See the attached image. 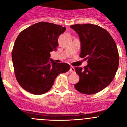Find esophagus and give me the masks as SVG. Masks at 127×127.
Segmentation results:
<instances>
[{"instance_id": "34e87169", "label": "esophagus", "mask_w": 127, "mask_h": 127, "mask_svg": "<svg viewBox=\"0 0 127 127\" xmlns=\"http://www.w3.org/2000/svg\"><path fill=\"white\" fill-rule=\"evenodd\" d=\"M69 71H70V72H72V73L74 72V71H75L74 67H72V66H71V67H70V70H69Z\"/></svg>"}]
</instances>
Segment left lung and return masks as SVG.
Returning a JSON list of instances; mask_svg holds the SVG:
<instances>
[{
  "mask_svg": "<svg viewBox=\"0 0 127 127\" xmlns=\"http://www.w3.org/2000/svg\"><path fill=\"white\" fill-rule=\"evenodd\" d=\"M70 27L79 35L80 57L88 60L84 68L75 67L79 81L74 88L81 94H97L111 83L118 68L115 41L107 30L96 25L76 24Z\"/></svg>",
  "mask_w": 127,
  "mask_h": 127,
  "instance_id": "1",
  "label": "left lung"
}]
</instances>
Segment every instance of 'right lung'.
<instances>
[{"instance_id": "1", "label": "right lung", "mask_w": 127, "mask_h": 127, "mask_svg": "<svg viewBox=\"0 0 127 127\" xmlns=\"http://www.w3.org/2000/svg\"><path fill=\"white\" fill-rule=\"evenodd\" d=\"M66 28L39 22L20 32L12 51L16 79L25 90L34 95L46 93L58 75L70 69L66 63L50 60V52L58 46V38Z\"/></svg>"}]
</instances>
